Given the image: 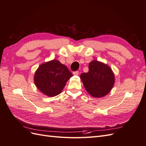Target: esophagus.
<instances>
[{
	"instance_id": "1",
	"label": "esophagus",
	"mask_w": 146,
	"mask_h": 146,
	"mask_svg": "<svg viewBox=\"0 0 146 146\" xmlns=\"http://www.w3.org/2000/svg\"><path fill=\"white\" fill-rule=\"evenodd\" d=\"M78 71H75V72H73V74L74 75H76V76H77V75L78 74Z\"/></svg>"
}]
</instances>
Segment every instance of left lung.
I'll use <instances>...</instances> for the list:
<instances>
[{"label":"left lung","mask_w":146,"mask_h":146,"mask_svg":"<svg viewBox=\"0 0 146 146\" xmlns=\"http://www.w3.org/2000/svg\"><path fill=\"white\" fill-rule=\"evenodd\" d=\"M87 92L94 98H102L111 91L114 83V74L108 66L94 60L89 64V70L80 75Z\"/></svg>","instance_id":"left-lung-1"}]
</instances>
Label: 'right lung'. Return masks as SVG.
<instances>
[{
	"label": "right lung",
	"instance_id": "add662e5",
	"mask_svg": "<svg viewBox=\"0 0 146 146\" xmlns=\"http://www.w3.org/2000/svg\"><path fill=\"white\" fill-rule=\"evenodd\" d=\"M72 76V74L65 65L54 60L39 66L35 72L34 81L43 94L54 97L60 93Z\"/></svg>",
	"mask_w": 146,
	"mask_h": 146
}]
</instances>
